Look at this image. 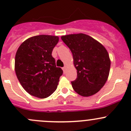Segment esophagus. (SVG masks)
I'll return each instance as SVG.
<instances>
[{
	"label": "esophagus",
	"instance_id": "esophagus-1",
	"mask_svg": "<svg viewBox=\"0 0 131 131\" xmlns=\"http://www.w3.org/2000/svg\"><path fill=\"white\" fill-rule=\"evenodd\" d=\"M66 68H67V67H66V66H64V67L63 68V72H65Z\"/></svg>",
	"mask_w": 131,
	"mask_h": 131
}]
</instances>
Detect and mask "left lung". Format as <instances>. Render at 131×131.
I'll list each match as a JSON object with an SVG mask.
<instances>
[{"mask_svg":"<svg viewBox=\"0 0 131 131\" xmlns=\"http://www.w3.org/2000/svg\"><path fill=\"white\" fill-rule=\"evenodd\" d=\"M72 52L77 77L71 82L74 91L82 96L97 93L108 79L110 59L106 49L91 37L84 34L61 37Z\"/></svg>","mask_w":131,"mask_h":131,"instance_id":"obj_1","label":"left lung"}]
</instances>
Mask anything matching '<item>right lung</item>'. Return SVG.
I'll list each match as a JSON object with an SVG mask.
<instances>
[{"mask_svg": "<svg viewBox=\"0 0 131 131\" xmlns=\"http://www.w3.org/2000/svg\"><path fill=\"white\" fill-rule=\"evenodd\" d=\"M58 36L40 35L26 40L15 56V72L24 89L31 96L46 98L57 89L63 70L56 67L52 52Z\"/></svg>", "mask_w": 131, "mask_h": 131, "instance_id": "right-lung-1", "label": "right lung"}]
</instances>
